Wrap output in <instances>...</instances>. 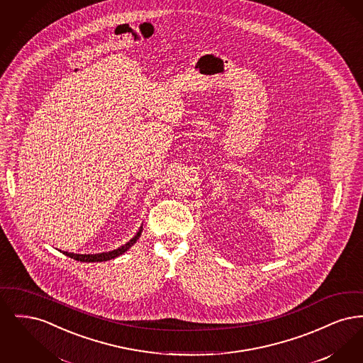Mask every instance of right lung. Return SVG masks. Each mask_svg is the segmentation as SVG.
<instances>
[{
  "label": "right lung",
  "instance_id": "right-lung-1",
  "mask_svg": "<svg viewBox=\"0 0 363 363\" xmlns=\"http://www.w3.org/2000/svg\"><path fill=\"white\" fill-rule=\"evenodd\" d=\"M141 231H143V225H140L136 235L129 240V242H126L125 245L120 246L118 249H114V250H110V252H104V253H95V255H79V253H69V252H62L65 256H68L70 259H77V261H82V262H102V261H108V259H116L118 256L123 255L126 250H129L138 238L141 235ZM61 252V250H60Z\"/></svg>",
  "mask_w": 363,
  "mask_h": 363
}]
</instances>
